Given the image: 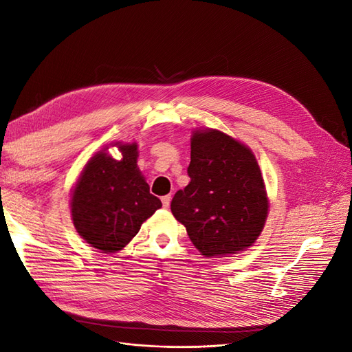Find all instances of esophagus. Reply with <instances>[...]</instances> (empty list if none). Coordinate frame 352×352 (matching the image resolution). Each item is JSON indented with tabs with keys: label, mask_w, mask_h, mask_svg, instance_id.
Instances as JSON below:
<instances>
[{
	"label": "esophagus",
	"mask_w": 352,
	"mask_h": 352,
	"mask_svg": "<svg viewBox=\"0 0 352 352\" xmlns=\"http://www.w3.org/2000/svg\"><path fill=\"white\" fill-rule=\"evenodd\" d=\"M170 201H172V195H166V197L162 198V202H163V207L164 208L170 207Z\"/></svg>",
	"instance_id": "obj_1"
}]
</instances>
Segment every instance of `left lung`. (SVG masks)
I'll return each instance as SVG.
<instances>
[{
    "label": "left lung",
    "mask_w": 352,
    "mask_h": 352,
    "mask_svg": "<svg viewBox=\"0 0 352 352\" xmlns=\"http://www.w3.org/2000/svg\"><path fill=\"white\" fill-rule=\"evenodd\" d=\"M190 182L172 199V212L206 257H229L258 239L269 197L251 148L204 127L190 136Z\"/></svg>",
    "instance_id": "left-lung-1"
}]
</instances>
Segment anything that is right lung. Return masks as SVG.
Here are the masks:
<instances>
[{"instance_id": "add662e5", "label": "right lung", "mask_w": 352, "mask_h": 352, "mask_svg": "<svg viewBox=\"0 0 352 352\" xmlns=\"http://www.w3.org/2000/svg\"><path fill=\"white\" fill-rule=\"evenodd\" d=\"M120 158L109 146L95 153L85 164L72 189L73 226L91 247L104 254L122 251L140 232L142 223L162 208L150 194L138 167L136 142H113Z\"/></svg>"}]
</instances>
